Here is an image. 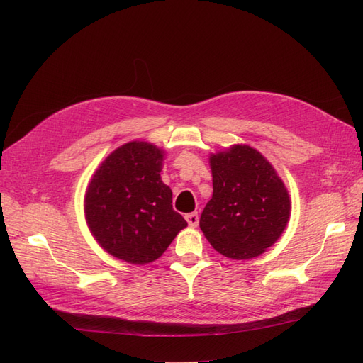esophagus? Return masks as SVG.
<instances>
[{
    "label": "esophagus",
    "instance_id": "obj_1",
    "mask_svg": "<svg viewBox=\"0 0 363 363\" xmlns=\"http://www.w3.org/2000/svg\"><path fill=\"white\" fill-rule=\"evenodd\" d=\"M186 221H188V224H189L191 227H196V225H199V221H200L199 213H196V212L188 213V215H186Z\"/></svg>",
    "mask_w": 363,
    "mask_h": 363
}]
</instances>
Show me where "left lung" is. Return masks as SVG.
<instances>
[{
    "label": "left lung",
    "instance_id": "1",
    "mask_svg": "<svg viewBox=\"0 0 363 363\" xmlns=\"http://www.w3.org/2000/svg\"><path fill=\"white\" fill-rule=\"evenodd\" d=\"M213 194L200 228L223 256L247 260L277 242L291 216V196L267 157L236 144L208 157Z\"/></svg>",
    "mask_w": 363,
    "mask_h": 363
}]
</instances>
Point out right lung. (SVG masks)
I'll return each instance as SVG.
<instances>
[{
  "label": "right lung",
  "mask_w": 363,
  "mask_h": 363,
  "mask_svg": "<svg viewBox=\"0 0 363 363\" xmlns=\"http://www.w3.org/2000/svg\"><path fill=\"white\" fill-rule=\"evenodd\" d=\"M164 151L131 140L96 168L84 195V218L108 255L133 265L159 259L188 223L172 208V191L160 177Z\"/></svg>",
  "instance_id": "1"
}]
</instances>
